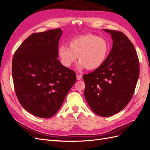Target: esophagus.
<instances>
[{
    "label": "esophagus",
    "mask_w": 150,
    "mask_h": 150,
    "mask_svg": "<svg viewBox=\"0 0 150 150\" xmlns=\"http://www.w3.org/2000/svg\"><path fill=\"white\" fill-rule=\"evenodd\" d=\"M76 78L78 80H81V78H82V76L79 75V74H77L76 75Z\"/></svg>",
    "instance_id": "esophagus-1"
}]
</instances>
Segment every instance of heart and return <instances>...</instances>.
<instances>
[{"instance_id": "1", "label": "heart", "mask_w": 150, "mask_h": 150, "mask_svg": "<svg viewBox=\"0 0 150 150\" xmlns=\"http://www.w3.org/2000/svg\"><path fill=\"white\" fill-rule=\"evenodd\" d=\"M108 52L109 44L105 39L86 34L71 40L69 47L61 46L58 49V56L65 67H71L78 56L79 62L77 67L79 70L85 68L94 70L103 64Z\"/></svg>"}]
</instances>
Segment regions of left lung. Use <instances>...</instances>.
Wrapping results in <instances>:
<instances>
[{"label": "left lung", "instance_id": "obj_1", "mask_svg": "<svg viewBox=\"0 0 150 150\" xmlns=\"http://www.w3.org/2000/svg\"><path fill=\"white\" fill-rule=\"evenodd\" d=\"M111 34L112 49L103 64L83 76L84 96L96 115L108 117L124 109L133 97L139 74L137 51L121 32L103 29Z\"/></svg>", "mask_w": 150, "mask_h": 150}]
</instances>
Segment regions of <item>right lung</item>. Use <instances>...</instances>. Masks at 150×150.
I'll use <instances>...</instances> for the list:
<instances>
[{
  "label": "right lung",
  "mask_w": 150,
  "mask_h": 150,
  "mask_svg": "<svg viewBox=\"0 0 150 150\" xmlns=\"http://www.w3.org/2000/svg\"><path fill=\"white\" fill-rule=\"evenodd\" d=\"M62 33L59 28L31 34L12 59L18 100L26 111L42 118L56 114L76 81L74 71L57 59Z\"/></svg>",
  "instance_id": "add662e5"
}]
</instances>
